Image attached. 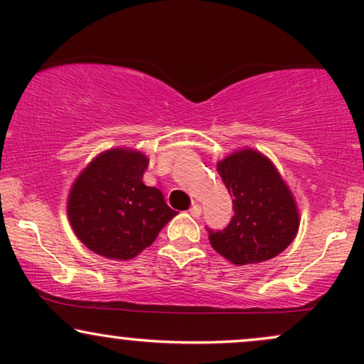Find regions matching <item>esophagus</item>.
Instances as JSON below:
<instances>
[{
  "label": "esophagus",
  "instance_id": "obj_1",
  "mask_svg": "<svg viewBox=\"0 0 364 364\" xmlns=\"http://www.w3.org/2000/svg\"><path fill=\"white\" fill-rule=\"evenodd\" d=\"M190 214L193 217H200V215H202V207H200L198 203H195V205L190 208Z\"/></svg>",
  "mask_w": 364,
  "mask_h": 364
}]
</instances>
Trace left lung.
<instances>
[{
	"instance_id": "1",
	"label": "left lung",
	"mask_w": 364,
	"mask_h": 364,
	"mask_svg": "<svg viewBox=\"0 0 364 364\" xmlns=\"http://www.w3.org/2000/svg\"><path fill=\"white\" fill-rule=\"evenodd\" d=\"M217 171L232 195L235 215L220 231L207 228L212 248L235 265L260 263L282 253L296 237L299 214L272 162L245 149L223 159Z\"/></svg>"
}]
</instances>
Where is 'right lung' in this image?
Segmentation results:
<instances>
[{
    "mask_svg": "<svg viewBox=\"0 0 364 364\" xmlns=\"http://www.w3.org/2000/svg\"><path fill=\"white\" fill-rule=\"evenodd\" d=\"M147 166L149 159L136 150H106L73 183L70 224L94 253L129 260L152 245L176 215L161 190L144 185Z\"/></svg>",
    "mask_w": 364,
    "mask_h": 364,
    "instance_id": "1",
    "label": "right lung"
}]
</instances>
